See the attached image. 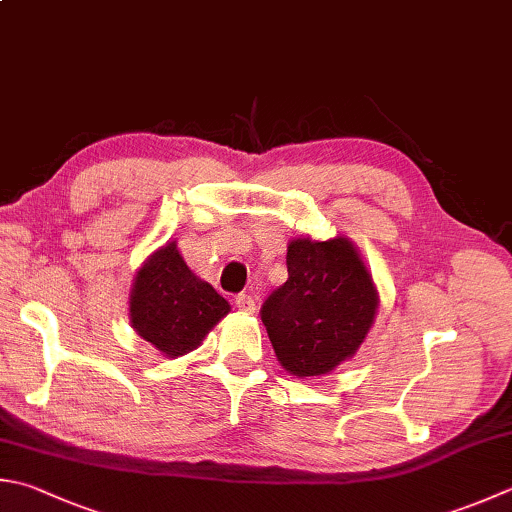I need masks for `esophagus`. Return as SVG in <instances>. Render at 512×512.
Segmentation results:
<instances>
[{"label": "esophagus", "mask_w": 512, "mask_h": 512, "mask_svg": "<svg viewBox=\"0 0 512 512\" xmlns=\"http://www.w3.org/2000/svg\"><path fill=\"white\" fill-rule=\"evenodd\" d=\"M236 307L240 312H245V314H254L256 312V301H254V296H249V294H238L236 296Z\"/></svg>", "instance_id": "esophagus-1"}]
</instances>
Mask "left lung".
I'll use <instances>...</instances> for the list:
<instances>
[{"mask_svg":"<svg viewBox=\"0 0 512 512\" xmlns=\"http://www.w3.org/2000/svg\"><path fill=\"white\" fill-rule=\"evenodd\" d=\"M287 274L260 312L276 359L298 379L330 374L368 336L379 289L347 236L289 240Z\"/></svg>","mask_w":512,"mask_h":512,"instance_id":"left-lung-1","label":"left lung"}]
</instances>
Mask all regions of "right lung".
Instances as JSON below:
<instances>
[{"mask_svg": "<svg viewBox=\"0 0 512 512\" xmlns=\"http://www.w3.org/2000/svg\"><path fill=\"white\" fill-rule=\"evenodd\" d=\"M229 312L225 298L187 267L176 240L147 256L133 278L129 323L167 359L196 350Z\"/></svg>", "mask_w": 512, "mask_h": 512, "instance_id": "obj_1", "label": "right lung"}]
</instances>
